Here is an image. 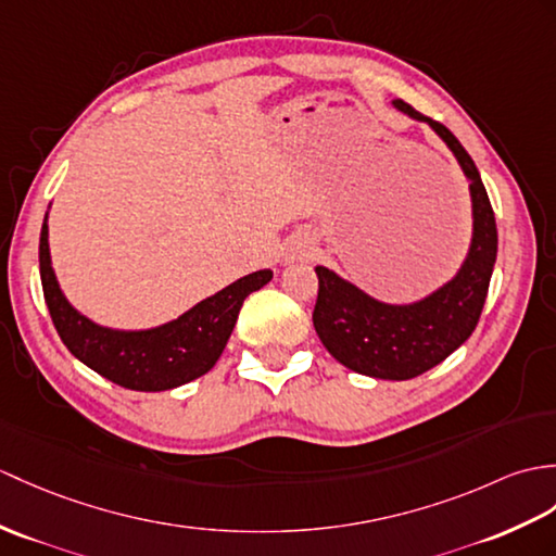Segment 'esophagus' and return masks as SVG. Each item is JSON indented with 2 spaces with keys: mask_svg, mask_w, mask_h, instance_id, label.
Segmentation results:
<instances>
[{
  "mask_svg": "<svg viewBox=\"0 0 556 556\" xmlns=\"http://www.w3.org/2000/svg\"><path fill=\"white\" fill-rule=\"evenodd\" d=\"M309 251H307V247L305 243H293V249H291V261H299V257H305Z\"/></svg>",
  "mask_w": 556,
  "mask_h": 556,
  "instance_id": "esophagus-1",
  "label": "esophagus"
}]
</instances>
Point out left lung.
Instances as JSON below:
<instances>
[{
	"mask_svg": "<svg viewBox=\"0 0 556 556\" xmlns=\"http://www.w3.org/2000/svg\"><path fill=\"white\" fill-rule=\"evenodd\" d=\"M393 109L429 125L453 151L467 177L471 197V243L467 257L453 279L412 303L374 299L357 283L317 265L319 291L313 325L319 341L343 367L371 379L407 381L441 365L479 325L497 257V227L479 167L459 139L445 125L426 118L403 99H393Z\"/></svg>",
	"mask_w": 556,
	"mask_h": 556,
	"instance_id": "8db88e82",
	"label": "left lung"
}]
</instances>
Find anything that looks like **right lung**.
I'll return each mask as SVG.
<instances>
[{
  "mask_svg": "<svg viewBox=\"0 0 556 556\" xmlns=\"http://www.w3.org/2000/svg\"><path fill=\"white\" fill-rule=\"evenodd\" d=\"M40 235V277L51 321L83 365L130 391H173L211 371L235 331L247 295L273 279L257 269L203 299L177 319L151 329H111L85 317L61 291L49 253V225Z\"/></svg>",
  "mask_w": 556,
  "mask_h": 556,
  "instance_id": "add662e5",
  "label": "right lung"
}]
</instances>
